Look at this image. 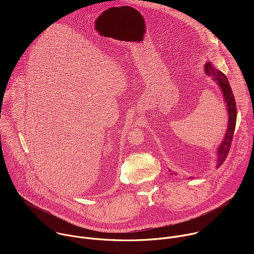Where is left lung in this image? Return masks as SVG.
Here are the masks:
<instances>
[{
  "label": "left lung",
  "instance_id": "left-lung-1",
  "mask_svg": "<svg viewBox=\"0 0 254 254\" xmlns=\"http://www.w3.org/2000/svg\"><path fill=\"white\" fill-rule=\"evenodd\" d=\"M205 72L207 75L212 76L214 78V80L219 84V86L222 89L225 101L227 103L228 119H229L228 127H227V130L225 133V137L220 144L218 152H217V156H218V158H217V167L219 168L226 160L228 153L230 151V148H231L232 138H233L235 126H236V118H237L236 101H235L231 86L229 84V81L224 73H222V72H220L219 70L214 68V66H212L211 63H209V62L207 64H205ZM189 179H192V178H189Z\"/></svg>",
  "mask_w": 254,
  "mask_h": 254
}]
</instances>
